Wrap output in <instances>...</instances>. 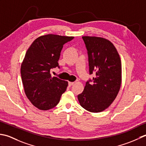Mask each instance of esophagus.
<instances>
[{"instance_id":"obj_1","label":"esophagus","mask_w":146,"mask_h":146,"mask_svg":"<svg viewBox=\"0 0 146 146\" xmlns=\"http://www.w3.org/2000/svg\"><path fill=\"white\" fill-rule=\"evenodd\" d=\"M74 84V82H69V86H72L73 84Z\"/></svg>"}]
</instances>
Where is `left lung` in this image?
<instances>
[{"instance_id":"1","label":"left lung","mask_w":146,"mask_h":146,"mask_svg":"<svg viewBox=\"0 0 146 146\" xmlns=\"http://www.w3.org/2000/svg\"><path fill=\"white\" fill-rule=\"evenodd\" d=\"M88 50L90 74L95 77L86 83L77 96L80 105L93 113L105 110L117 97L121 82V64L115 46L105 38L82 36Z\"/></svg>"}]
</instances>
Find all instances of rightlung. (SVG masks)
Masks as SVG:
<instances>
[{
	"label": "right lung",
	"mask_w": 146,
	"mask_h": 146,
	"mask_svg": "<svg viewBox=\"0 0 146 146\" xmlns=\"http://www.w3.org/2000/svg\"><path fill=\"white\" fill-rule=\"evenodd\" d=\"M73 36L49 34L36 38L26 53L21 67L25 94L41 110L54 108L66 91L68 82L52 77L50 70L58 67L61 50Z\"/></svg>",
	"instance_id": "add662e5"
}]
</instances>
